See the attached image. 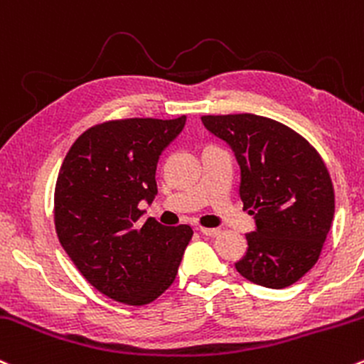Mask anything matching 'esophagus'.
Wrapping results in <instances>:
<instances>
[{"label": "esophagus", "instance_id": "esophagus-1", "mask_svg": "<svg viewBox=\"0 0 364 364\" xmlns=\"http://www.w3.org/2000/svg\"><path fill=\"white\" fill-rule=\"evenodd\" d=\"M198 231H200L202 235H205V237H218L219 233H221V230H218V228H198Z\"/></svg>", "mask_w": 364, "mask_h": 364}]
</instances>
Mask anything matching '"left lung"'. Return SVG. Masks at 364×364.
Listing matches in <instances>:
<instances>
[{"instance_id":"left-lung-1","label":"left lung","mask_w":364,"mask_h":364,"mask_svg":"<svg viewBox=\"0 0 364 364\" xmlns=\"http://www.w3.org/2000/svg\"><path fill=\"white\" fill-rule=\"evenodd\" d=\"M202 122L235 151L243 210L255 219L235 267L261 287H290L316 264L333 221L325 162L307 139L273 119L230 114L203 115Z\"/></svg>"}]
</instances>
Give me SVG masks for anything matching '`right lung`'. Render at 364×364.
I'll return each instance as SVG.
<instances>
[{
	"label": "right lung",
	"instance_id": "right-lung-1",
	"mask_svg": "<svg viewBox=\"0 0 364 364\" xmlns=\"http://www.w3.org/2000/svg\"><path fill=\"white\" fill-rule=\"evenodd\" d=\"M178 119H122L85 131L60 167L55 228L63 250L98 292L143 306L174 282L191 240L188 225L138 219L157 195L159 157L183 131Z\"/></svg>",
	"mask_w": 364,
	"mask_h": 364
}]
</instances>
